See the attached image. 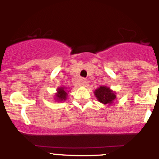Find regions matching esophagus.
I'll return each mask as SVG.
<instances>
[{
  "label": "esophagus",
  "instance_id": "obj_1",
  "mask_svg": "<svg viewBox=\"0 0 159 159\" xmlns=\"http://www.w3.org/2000/svg\"><path fill=\"white\" fill-rule=\"evenodd\" d=\"M80 84L82 86H87L88 84H89V81H88L87 79H85V78H81V80H80Z\"/></svg>",
  "mask_w": 159,
  "mask_h": 159
}]
</instances>
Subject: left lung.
<instances>
[{
  "instance_id": "1",
  "label": "left lung",
  "mask_w": 159,
  "mask_h": 159,
  "mask_svg": "<svg viewBox=\"0 0 159 159\" xmlns=\"http://www.w3.org/2000/svg\"><path fill=\"white\" fill-rule=\"evenodd\" d=\"M94 94L98 101L105 105H111L116 98L115 92L106 86H100L94 92Z\"/></svg>"
}]
</instances>
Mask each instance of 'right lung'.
Listing matches in <instances>:
<instances>
[{
  "label": "right lung",
  "mask_w": 159,
  "mask_h": 159,
  "mask_svg": "<svg viewBox=\"0 0 159 159\" xmlns=\"http://www.w3.org/2000/svg\"><path fill=\"white\" fill-rule=\"evenodd\" d=\"M67 88L64 87H61L58 88L57 90V93H56V97H55V99L57 101H65L67 99V92L66 91Z\"/></svg>",
  "instance_id": "obj_1"
}]
</instances>
